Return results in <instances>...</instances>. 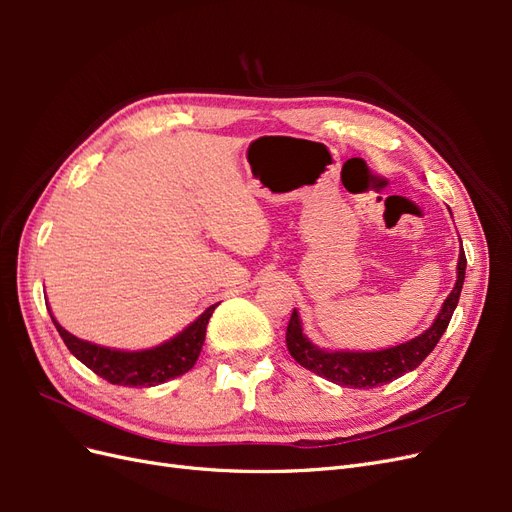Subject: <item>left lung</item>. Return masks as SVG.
<instances>
[{"label":"left lung","instance_id":"8db88e82","mask_svg":"<svg viewBox=\"0 0 512 512\" xmlns=\"http://www.w3.org/2000/svg\"><path fill=\"white\" fill-rule=\"evenodd\" d=\"M463 280H466V254H463L461 247L457 262V282L451 294H448L446 301L442 303L440 314L433 320L431 327L421 335L412 337L410 342L384 350L352 352L318 348L316 344L309 342V337L303 333L299 312L294 309L286 329L288 352L292 359L305 369L314 371V374L327 378L329 382H335L339 386H348V389H374V386L389 384L399 376L416 369L425 361V356L436 348L459 303Z\"/></svg>","mask_w":512,"mask_h":512}]
</instances>
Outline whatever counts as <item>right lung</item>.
<instances>
[{
    "label": "right lung",
    "instance_id": "obj_1",
    "mask_svg": "<svg viewBox=\"0 0 512 512\" xmlns=\"http://www.w3.org/2000/svg\"><path fill=\"white\" fill-rule=\"evenodd\" d=\"M215 305L207 307L192 324H188L181 333L166 339L164 344L147 350H117L85 342L76 335L68 333L53 318L57 333L64 339L68 350L87 365L94 374L119 386H156L166 380H173L190 371L198 361V354L203 350L207 324L213 314Z\"/></svg>",
    "mask_w": 512,
    "mask_h": 512
}]
</instances>
